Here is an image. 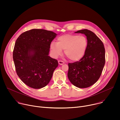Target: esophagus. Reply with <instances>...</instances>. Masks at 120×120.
Here are the masks:
<instances>
[{
    "label": "esophagus",
    "mask_w": 120,
    "mask_h": 120,
    "mask_svg": "<svg viewBox=\"0 0 120 120\" xmlns=\"http://www.w3.org/2000/svg\"><path fill=\"white\" fill-rule=\"evenodd\" d=\"M58 64H60V65H62L63 64H64V62L63 61H61V60H59L58 61Z\"/></svg>",
    "instance_id": "34e87169"
}]
</instances>
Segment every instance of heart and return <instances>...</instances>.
Here are the masks:
<instances>
[{
    "instance_id": "heart-1",
    "label": "heart",
    "mask_w": 120,
    "mask_h": 120,
    "mask_svg": "<svg viewBox=\"0 0 120 120\" xmlns=\"http://www.w3.org/2000/svg\"><path fill=\"white\" fill-rule=\"evenodd\" d=\"M87 45V40L84 36L65 35L59 37L56 43H51L50 47L54 57L60 56L64 50V54L70 60L77 61L84 56Z\"/></svg>"
}]
</instances>
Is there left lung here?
Here are the masks:
<instances>
[{
	"mask_svg": "<svg viewBox=\"0 0 120 120\" xmlns=\"http://www.w3.org/2000/svg\"><path fill=\"white\" fill-rule=\"evenodd\" d=\"M88 42L86 52L79 61L68 64L67 76L70 82L77 87L91 86L99 79L105 64V48L103 43L95 34L88 29L78 30Z\"/></svg>",
	"mask_w": 120,
	"mask_h": 120,
	"instance_id": "left-lung-1",
	"label": "left lung"
}]
</instances>
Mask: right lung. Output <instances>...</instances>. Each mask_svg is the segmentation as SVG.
<instances>
[{
    "label": "right lung",
    "instance_id": "obj_1",
    "mask_svg": "<svg viewBox=\"0 0 120 120\" xmlns=\"http://www.w3.org/2000/svg\"><path fill=\"white\" fill-rule=\"evenodd\" d=\"M56 36L52 31L33 29L16 39L13 53L15 70L27 86L40 89L52 78L58 63L48 55L51 43Z\"/></svg>",
    "mask_w": 120,
    "mask_h": 120
}]
</instances>
